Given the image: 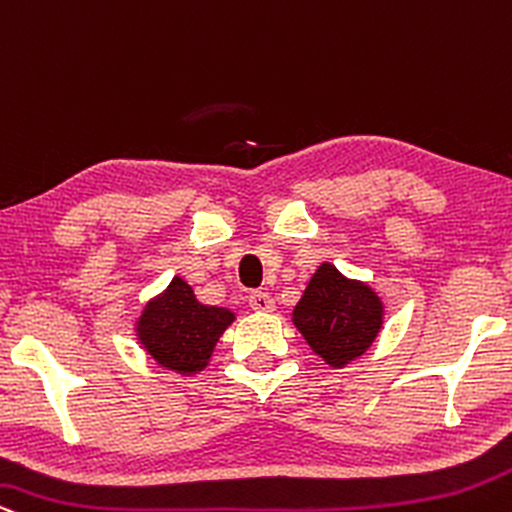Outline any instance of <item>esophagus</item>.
Returning a JSON list of instances; mask_svg holds the SVG:
<instances>
[{
  "instance_id": "obj_1",
  "label": "esophagus",
  "mask_w": 512,
  "mask_h": 512,
  "mask_svg": "<svg viewBox=\"0 0 512 512\" xmlns=\"http://www.w3.org/2000/svg\"><path fill=\"white\" fill-rule=\"evenodd\" d=\"M249 306L254 311H273L275 302L268 292H251L249 294Z\"/></svg>"
}]
</instances>
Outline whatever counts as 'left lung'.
<instances>
[{
	"label": "left lung",
	"mask_w": 512,
	"mask_h": 512,
	"mask_svg": "<svg viewBox=\"0 0 512 512\" xmlns=\"http://www.w3.org/2000/svg\"><path fill=\"white\" fill-rule=\"evenodd\" d=\"M292 321L323 362L342 369L374 345L383 302L369 285L321 263L292 311Z\"/></svg>",
	"instance_id": "8db88e82"
}]
</instances>
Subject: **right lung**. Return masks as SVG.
<instances>
[{
    "label": "right lung",
    "instance_id": "right-lung-1",
    "mask_svg": "<svg viewBox=\"0 0 512 512\" xmlns=\"http://www.w3.org/2000/svg\"><path fill=\"white\" fill-rule=\"evenodd\" d=\"M232 321L230 309L201 304L182 278H174L160 297L146 304L136 335L160 366L189 376L208 366L215 342Z\"/></svg>",
    "mask_w": 512,
    "mask_h": 512
}]
</instances>
